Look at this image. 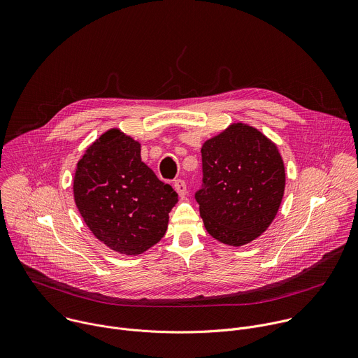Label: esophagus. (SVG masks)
<instances>
[{
    "mask_svg": "<svg viewBox=\"0 0 358 358\" xmlns=\"http://www.w3.org/2000/svg\"><path fill=\"white\" fill-rule=\"evenodd\" d=\"M173 187H175V190L178 192V194H179L180 197H185V196H186V183H185L183 180H180V179L175 180V182H173Z\"/></svg>",
    "mask_w": 358,
    "mask_h": 358,
    "instance_id": "obj_1",
    "label": "esophagus"
}]
</instances>
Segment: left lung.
<instances>
[{"mask_svg": "<svg viewBox=\"0 0 358 358\" xmlns=\"http://www.w3.org/2000/svg\"><path fill=\"white\" fill-rule=\"evenodd\" d=\"M203 187L196 193L207 233L230 247L258 238L273 222L285 192V166L275 142L233 122L203 142Z\"/></svg>", "mask_w": 358, "mask_h": 358, "instance_id": "left-lung-1", "label": "left lung"}]
</instances>
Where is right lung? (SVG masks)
Returning a JSON list of instances; mask_svg holds the SVG:
<instances>
[{
    "instance_id": "obj_1",
    "label": "right lung",
    "mask_w": 358,
    "mask_h": 358,
    "mask_svg": "<svg viewBox=\"0 0 358 358\" xmlns=\"http://www.w3.org/2000/svg\"><path fill=\"white\" fill-rule=\"evenodd\" d=\"M73 196L94 237L124 255H139L159 243L178 203L172 186L141 161L139 142L120 128H110L86 150Z\"/></svg>"
}]
</instances>
